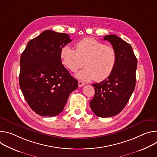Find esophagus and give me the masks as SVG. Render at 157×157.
<instances>
[{
  "label": "esophagus",
  "instance_id": "1",
  "mask_svg": "<svg viewBox=\"0 0 157 157\" xmlns=\"http://www.w3.org/2000/svg\"><path fill=\"white\" fill-rule=\"evenodd\" d=\"M78 86H80V87H81V86L85 85V83L82 82V81H78Z\"/></svg>",
  "mask_w": 157,
  "mask_h": 157
}]
</instances>
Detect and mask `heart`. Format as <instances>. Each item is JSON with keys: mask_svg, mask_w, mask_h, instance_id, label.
I'll return each instance as SVG.
<instances>
[{"mask_svg": "<svg viewBox=\"0 0 157 157\" xmlns=\"http://www.w3.org/2000/svg\"><path fill=\"white\" fill-rule=\"evenodd\" d=\"M62 64L72 72L84 66L76 77L84 81L94 79L101 82L107 78L115 67L117 55L111 46L92 38H85L75 44V49L64 45L60 54Z\"/></svg>", "mask_w": 157, "mask_h": 157, "instance_id": "1", "label": "heart"}]
</instances>
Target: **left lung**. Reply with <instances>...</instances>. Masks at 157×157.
<instances>
[{"instance_id": "1", "label": "left lung", "mask_w": 157, "mask_h": 157, "mask_svg": "<svg viewBox=\"0 0 157 157\" xmlns=\"http://www.w3.org/2000/svg\"><path fill=\"white\" fill-rule=\"evenodd\" d=\"M103 40L115 50L117 63L107 79L92 84L95 92L90 106L97 116L105 118L117 115L127 105L135 87L137 59L132 46L115 35H108Z\"/></svg>"}]
</instances>
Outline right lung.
Segmentation results:
<instances>
[{"label": "right lung", "mask_w": 157, "mask_h": 157, "mask_svg": "<svg viewBox=\"0 0 157 157\" xmlns=\"http://www.w3.org/2000/svg\"><path fill=\"white\" fill-rule=\"evenodd\" d=\"M71 41L67 33L47 30L30 40L21 55L20 87L30 107L40 116L59 115L78 87L60 56Z\"/></svg>", "instance_id": "1"}]
</instances>
